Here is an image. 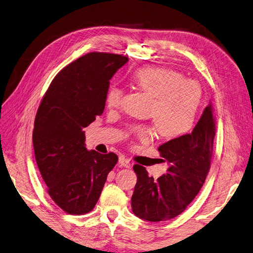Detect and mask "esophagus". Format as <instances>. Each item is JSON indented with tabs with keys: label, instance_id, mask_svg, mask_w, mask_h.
I'll return each mask as SVG.
<instances>
[{
	"label": "esophagus",
	"instance_id": "1",
	"mask_svg": "<svg viewBox=\"0 0 253 253\" xmlns=\"http://www.w3.org/2000/svg\"><path fill=\"white\" fill-rule=\"evenodd\" d=\"M119 164L121 165L122 167H126V168H130V167H131L130 159L125 157V156H120V157H119Z\"/></svg>",
	"mask_w": 253,
	"mask_h": 253
}]
</instances>
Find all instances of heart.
<instances>
[{"instance_id": "heart-1", "label": "heart", "mask_w": 253, "mask_h": 253, "mask_svg": "<svg viewBox=\"0 0 253 253\" xmlns=\"http://www.w3.org/2000/svg\"><path fill=\"white\" fill-rule=\"evenodd\" d=\"M131 79L138 89L152 98L148 116L153 118L159 135L174 138L190 131L202 96L197 81L184 79L179 72L161 66L138 69ZM122 98L121 87L111 85L106 94V105L109 109H116ZM131 132L140 141H148L153 136L152 128L145 126H133Z\"/></svg>"}]
</instances>
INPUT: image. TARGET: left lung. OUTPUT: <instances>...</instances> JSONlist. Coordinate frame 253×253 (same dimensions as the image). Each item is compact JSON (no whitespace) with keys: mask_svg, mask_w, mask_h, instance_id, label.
I'll list each match as a JSON object with an SVG mask.
<instances>
[{"mask_svg":"<svg viewBox=\"0 0 253 253\" xmlns=\"http://www.w3.org/2000/svg\"><path fill=\"white\" fill-rule=\"evenodd\" d=\"M215 133L213 107L210 104L191 133L158 147L163 161L169 164L166 173L154 180L145 167L134 165L137 181L131 205L137 217L149 221L169 220L187 209L209 173Z\"/></svg>","mask_w":253,"mask_h":253,"instance_id":"8db88e82","label":"left lung"}]
</instances>
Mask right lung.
Instances as JSON below:
<instances>
[{
  "label": "right lung",
  "mask_w": 253,
  "mask_h": 253,
  "mask_svg": "<svg viewBox=\"0 0 253 253\" xmlns=\"http://www.w3.org/2000/svg\"><path fill=\"white\" fill-rule=\"evenodd\" d=\"M126 56L89 52L62 69L51 82L36 115L35 157L54 203L72 215L95 208L115 153L87 151L83 127L101 116L109 81Z\"/></svg>",
  "instance_id": "obj_1"
}]
</instances>
